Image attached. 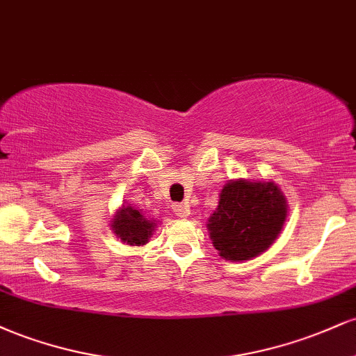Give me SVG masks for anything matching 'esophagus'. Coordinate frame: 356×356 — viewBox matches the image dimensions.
Segmentation results:
<instances>
[{
	"label": "esophagus",
	"mask_w": 356,
	"mask_h": 356,
	"mask_svg": "<svg viewBox=\"0 0 356 356\" xmlns=\"http://www.w3.org/2000/svg\"><path fill=\"white\" fill-rule=\"evenodd\" d=\"M172 211L175 212V216H179V218H187V216L191 214V209L187 204H174L172 206Z\"/></svg>",
	"instance_id": "esophagus-1"
}]
</instances>
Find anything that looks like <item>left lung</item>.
Wrapping results in <instances>:
<instances>
[{
    "label": "left lung",
    "instance_id": "obj_1",
    "mask_svg": "<svg viewBox=\"0 0 356 356\" xmlns=\"http://www.w3.org/2000/svg\"><path fill=\"white\" fill-rule=\"evenodd\" d=\"M286 218L288 201L280 186L232 179L220 189L207 231L222 259L241 263L266 251L283 231Z\"/></svg>",
    "mask_w": 356,
    "mask_h": 356
}]
</instances>
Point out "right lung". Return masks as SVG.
I'll return each instance as SVG.
<instances>
[{
	"mask_svg": "<svg viewBox=\"0 0 356 356\" xmlns=\"http://www.w3.org/2000/svg\"><path fill=\"white\" fill-rule=\"evenodd\" d=\"M157 220L147 218L142 209L132 204H122L110 220V229L127 246H145L152 238Z\"/></svg>",
	"mask_w": 356,
	"mask_h": 356,
	"instance_id": "right-lung-1",
	"label": "right lung"
}]
</instances>
